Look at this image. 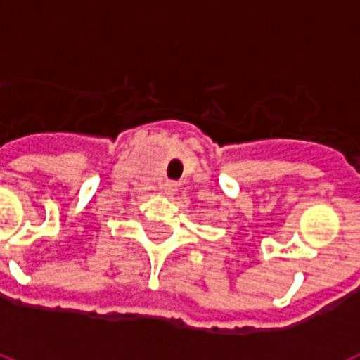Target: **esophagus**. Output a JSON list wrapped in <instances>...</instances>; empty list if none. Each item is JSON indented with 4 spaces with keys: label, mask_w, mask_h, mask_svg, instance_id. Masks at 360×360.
<instances>
[{
    "label": "esophagus",
    "mask_w": 360,
    "mask_h": 360,
    "mask_svg": "<svg viewBox=\"0 0 360 360\" xmlns=\"http://www.w3.org/2000/svg\"><path fill=\"white\" fill-rule=\"evenodd\" d=\"M162 191H164L165 195H174V193L178 191V182L167 180V182H164V186H162Z\"/></svg>",
    "instance_id": "1"
}]
</instances>
